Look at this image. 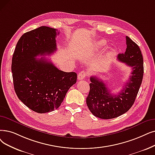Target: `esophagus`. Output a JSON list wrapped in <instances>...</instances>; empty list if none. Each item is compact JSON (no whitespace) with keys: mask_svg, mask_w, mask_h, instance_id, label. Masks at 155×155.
<instances>
[{"mask_svg":"<svg viewBox=\"0 0 155 155\" xmlns=\"http://www.w3.org/2000/svg\"><path fill=\"white\" fill-rule=\"evenodd\" d=\"M87 76V73L85 71H80L78 75V80H82L84 78H85Z\"/></svg>","mask_w":155,"mask_h":155,"instance_id":"obj_1","label":"esophagus"}]
</instances>
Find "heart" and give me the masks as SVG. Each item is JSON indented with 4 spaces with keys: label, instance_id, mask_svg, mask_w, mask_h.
Returning <instances> with one entry per match:
<instances>
[{
    "label": "heart",
    "instance_id": "1",
    "mask_svg": "<svg viewBox=\"0 0 155 155\" xmlns=\"http://www.w3.org/2000/svg\"><path fill=\"white\" fill-rule=\"evenodd\" d=\"M106 43L104 40H99V41L96 42L94 44V48L96 50H99L103 48L106 45Z\"/></svg>",
    "mask_w": 155,
    "mask_h": 155
}]
</instances>
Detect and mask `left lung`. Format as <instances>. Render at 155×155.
I'll return each instance as SVG.
<instances>
[{"label": "left lung", "mask_w": 155, "mask_h": 155, "mask_svg": "<svg viewBox=\"0 0 155 155\" xmlns=\"http://www.w3.org/2000/svg\"><path fill=\"white\" fill-rule=\"evenodd\" d=\"M127 49L119 54L118 60L130 66L132 71L124 89L117 95L111 94L101 79L91 77L90 91L86 99L87 105L93 115L102 119H111L123 115L135 101L144 73L143 58L139 47L126 36Z\"/></svg>", "instance_id": "1"}]
</instances>
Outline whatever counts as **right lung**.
I'll return each instance as SVG.
<instances>
[{"label": "right lung", "instance_id": "add662e5", "mask_svg": "<svg viewBox=\"0 0 155 155\" xmlns=\"http://www.w3.org/2000/svg\"><path fill=\"white\" fill-rule=\"evenodd\" d=\"M57 30L40 26L21 37L13 54L11 64L13 84L18 97L38 113L58 109L70 87L77 82L75 72L59 70L48 59L56 51Z\"/></svg>", "mask_w": 155, "mask_h": 155}]
</instances>
